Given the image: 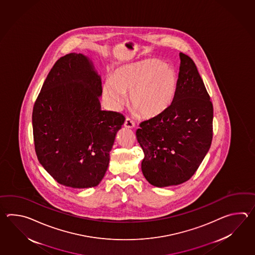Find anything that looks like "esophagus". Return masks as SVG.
Masks as SVG:
<instances>
[{
	"mask_svg": "<svg viewBox=\"0 0 255 255\" xmlns=\"http://www.w3.org/2000/svg\"><path fill=\"white\" fill-rule=\"evenodd\" d=\"M124 126L127 128H135V123H134V121H132L130 119H127L125 123H124Z\"/></svg>",
	"mask_w": 255,
	"mask_h": 255,
	"instance_id": "34e87169",
	"label": "esophagus"
}]
</instances>
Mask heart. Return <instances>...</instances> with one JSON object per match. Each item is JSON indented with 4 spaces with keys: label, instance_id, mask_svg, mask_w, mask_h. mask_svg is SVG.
Listing matches in <instances>:
<instances>
[{
    "label": "heart",
    "instance_id": "1",
    "mask_svg": "<svg viewBox=\"0 0 255 255\" xmlns=\"http://www.w3.org/2000/svg\"><path fill=\"white\" fill-rule=\"evenodd\" d=\"M179 88V76L171 65L148 58L116 69L113 78L103 87L109 107L121 109L130 94L132 109L145 119L165 114L174 103Z\"/></svg>",
    "mask_w": 255,
    "mask_h": 255
}]
</instances>
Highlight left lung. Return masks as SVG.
<instances>
[{
  "label": "left lung",
  "mask_w": 255,
  "mask_h": 255,
  "mask_svg": "<svg viewBox=\"0 0 255 255\" xmlns=\"http://www.w3.org/2000/svg\"><path fill=\"white\" fill-rule=\"evenodd\" d=\"M179 88L162 116L142 122L136 139L145 157L141 163L150 184H181L195 173L212 140L213 107L194 62L179 53Z\"/></svg>",
  "instance_id": "8db88e82"
}]
</instances>
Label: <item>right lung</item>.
I'll return each instance as SVG.
<instances>
[{"label": "right lung", "instance_id": "right-lung-1", "mask_svg": "<svg viewBox=\"0 0 255 255\" xmlns=\"http://www.w3.org/2000/svg\"><path fill=\"white\" fill-rule=\"evenodd\" d=\"M101 76L92 60L61 57L43 83L33 110L39 162L58 183L73 189L98 186L125 118L101 109Z\"/></svg>", "mask_w": 255, "mask_h": 255}]
</instances>
